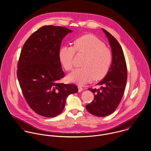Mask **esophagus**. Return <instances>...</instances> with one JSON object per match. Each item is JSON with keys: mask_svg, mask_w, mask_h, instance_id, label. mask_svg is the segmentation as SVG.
Returning a JSON list of instances; mask_svg holds the SVG:
<instances>
[{"mask_svg": "<svg viewBox=\"0 0 151 151\" xmlns=\"http://www.w3.org/2000/svg\"><path fill=\"white\" fill-rule=\"evenodd\" d=\"M78 90H79V92H81L83 90V88L81 86H78Z\"/></svg>", "mask_w": 151, "mask_h": 151, "instance_id": "1", "label": "esophagus"}]
</instances>
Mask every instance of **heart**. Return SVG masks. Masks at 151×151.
I'll return each instance as SVG.
<instances>
[{
    "instance_id": "1",
    "label": "heart",
    "mask_w": 151,
    "mask_h": 151,
    "mask_svg": "<svg viewBox=\"0 0 151 151\" xmlns=\"http://www.w3.org/2000/svg\"><path fill=\"white\" fill-rule=\"evenodd\" d=\"M75 52L84 56L82 67L68 74V80L72 83L83 84L92 78L99 80L108 72L112 61L111 51L93 35L83 36L73 42V46H64L59 51V58L67 70L72 69Z\"/></svg>"
}]
</instances>
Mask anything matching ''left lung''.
Returning a JSON list of instances; mask_svg holds the SVG:
<instances>
[{
	"mask_svg": "<svg viewBox=\"0 0 151 151\" xmlns=\"http://www.w3.org/2000/svg\"><path fill=\"white\" fill-rule=\"evenodd\" d=\"M102 29L111 47L112 63L104 78L97 84L100 88H88L94 93V99L86 106L89 113L99 117L109 115L116 109L124 94L127 78V66L122 47L111 34Z\"/></svg>",
	"mask_w": 151,
	"mask_h": 151,
	"instance_id": "obj_1",
	"label": "left lung"
}]
</instances>
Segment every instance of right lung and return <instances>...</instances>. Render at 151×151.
<instances>
[{
	"label": "right lung",
	"mask_w": 151,
	"mask_h": 151,
	"mask_svg": "<svg viewBox=\"0 0 151 151\" xmlns=\"http://www.w3.org/2000/svg\"><path fill=\"white\" fill-rule=\"evenodd\" d=\"M72 32L63 27L43 26L29 36L21 51L17 78L28 104L41 116L58 115L68 96L78 91L75 84L60 83L64 72L59 51L63 38Z\"/></svg>",
	"instance_id": "right-lung-1"
}]
</instances>
